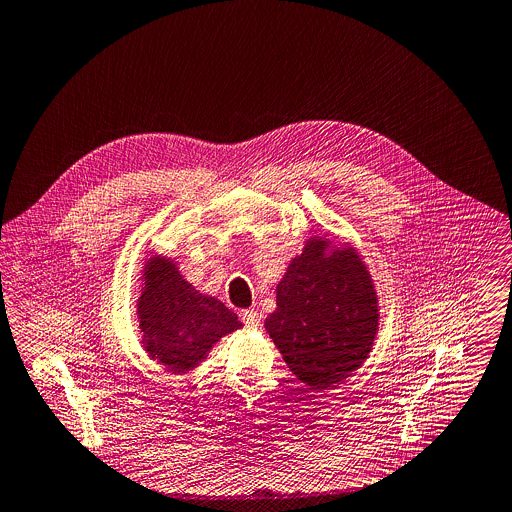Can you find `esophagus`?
<instances>
[{"label":"esophagus","instance_id":"34e87169","mask_svg":"<svg viewBox=\"0 0 512 512\" xmlns=\"http://www.w3.org/2000/svg\"><path fill=\"white\" fill-rule=\"evenodd\" d=\"M241 319H243L245 327H249V329H257L259 323H261V317H259V313L255 309H245L241 313Z\"/></svg>","mask_w":512,"mask_h":512}]
</instances>
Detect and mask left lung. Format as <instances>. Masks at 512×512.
Returning <instances> with one entry per match:
<instances>
[{"label":"left lung","mask_w":512,"mask_h":512,"mask_svg":"<svg viewBox=\"0 0 512 512\" xmlns=\"http://www.w3.org/2000/svg\"><path fill=\"white\" fill-rule=\"evenodd\" d=\"M265 331L311 389H327L361 369L379 331V297L357 249L309 237L277 285V309Z\"/></svg>","instance_id":"1"}]
</instances>
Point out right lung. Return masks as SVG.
<instances>
[{
    "mask_svg": "<svg viewBox=\"0 0 512 512\" xmlns=\"http://www.w3.org/2000/svg\"><path fill=\"white\" fill-rule=\"evenodd\" d=\"M141 273L137 299L141 343L169 373L195 369L221 337L243 327L219 299L187 283L169 257H149Z\"/></svg>",
    "mask_w": 512,
    "mask_h": 512,
    "instance_id": "add662e5",
    "label": "right lung"
}]
</instances>
